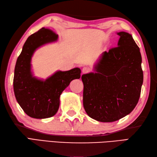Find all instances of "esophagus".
I'll return each mask as SVG.
<instances>
[{"label": "esophagus", "mask_w": 157, "mask_h": 157, "mask_svg": "<svg viewBox=\"0 0 157 157\" xmlns=\"http://www.w3.org/2000/svg\"><path fill=\"white\" fill-rule=\"evenodd\" d=\"M90 71V69L88 67H83L82 69V74H84V73H87Z\"/></svg>", "instance_id": "1"}]
</instances>
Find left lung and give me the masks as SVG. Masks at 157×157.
Instances as JSON below:
<instances>
[{
	"label": "left lung",
	"instance_id": "obj_1",
	"mask_svg": "<svg viewBox=\"0 0 157 157\" xmlns=\"http://www.w3.org/2000/svg\"><path fill=\"white\" fill-rule=\"evenodd\" d=\"M117 47L102 53L93 72L82 75L83 105L90 117L113 122L136 107L143 84L142 56L132 36L125 32Z\"/></svg>",
	"mask_w": 157,
	"mask_h": 157
}]
</instances>
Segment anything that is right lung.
<instances>
[{"label":"right lung","mask_w":157,"mask_h":157,"mask_svg":"<svg viewBox=\"0 0 157 157\" xmlns=\"http://www.w3.org/2000/svg\"><path fill=\"white\" fill-rule=\"evenodd\" d=\"M59 36L51 29L42 28L29 36L16 62L13 89L17 101L26 114L32 118L46 119L57 113L60 96L75 79L80 78L81 69L56 71L46 79L34 75L32 58L36 50L57 42Z\"/></svg>","instance_id":"1"}]
</instances>
